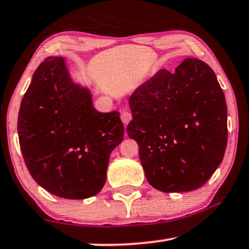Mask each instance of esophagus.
Returning <instances> with one entry per match:
<instances>
[{
    "instance_id": "esophagus-1",
    "label": "esophagus",
    "mask_w": 249,
    "mask_h": 249,
    "mask_svg": "<svg viewBox=\"0 0 249 249\" xmlns=\"http://www.w3.org/2000/svg\"><path fill=\"white\" fill-rule=\"evenodd\" d=\"M121 120L125 125H127L130 122V120H132V114L127 111H123L121 114Z\"/></svg>"
}]
</instances>
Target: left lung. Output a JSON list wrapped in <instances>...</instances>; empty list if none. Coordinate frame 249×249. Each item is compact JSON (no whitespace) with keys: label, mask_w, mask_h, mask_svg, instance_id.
I'll return each instance as SVG.
<instances>
[{"label":"left lung","mask_w":249,"mask_h":249,"mask_svg":"<svg viewBox=\"0 0 249 249\" xmlns=\"http://www.w3.org/2000/svg\"><path fill=\"white\" fill-rule=\"evenodd\" d=\"M127 134L137 142L150 185L188 192L203 185L222 162L227 107L214 71L187 58L175 72L160 69L129 98Z\"/></svg>","instance_id":"left-lung-1"}]
</instances>
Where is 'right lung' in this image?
Here are the masks:
<instances>
[{"label": "right lung", "instance_id": "obj_1", "mask_svg": "<svg viewBox=\"0 0 249 249\" xmlns=\"http://www.w3.org/2000/svg\"><path fill=\"white\" fill-rule=\"evenodd\" d=\"M18 132L33 179L54 196L81 200L103 188L124 125L119 112L96 111L90 90L73 82L64 57H48L24 94Z\"/></svg>", "mask_w": 249, "mask_h": 249}]
</instances>
